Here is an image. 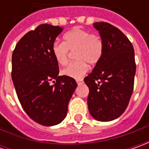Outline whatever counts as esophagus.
Listing matches in <instances>:
<instances>
[{"instance_id": "1", "label": "esophagus", "mask_w": 149, "mask_h": 149, "mask_svg": "<svg viewBox=\"0 0 149 149\" xmlns=\"http://www.w3.org/2000/svg\"><path fill=\"white\" fill-rule=\"evenodd\" d=\"M76 82L78 84H80L83 83V79H76Z\"/></svg>"}]
</instances>
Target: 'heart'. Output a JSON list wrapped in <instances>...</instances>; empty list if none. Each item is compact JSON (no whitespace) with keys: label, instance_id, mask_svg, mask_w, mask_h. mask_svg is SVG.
<instances>
[{"label":"heart","instance_id":"b5f03b06","mask_svg":"<svg viewBox=\"0 0 149 149\" xmlns=\"http://www.w3.org/2000/svg\"><path fill=\"white\" fill-rule=\"evenodd\" d=\"M51 50L55 61L61 66L68 64L70 51H75L74 59L77 60L64 69L62 74L79 79L88 70L87 64L95 65L101 60L104 46L102 40L98 36L75 27L64 35V42H54Z\"/></svg>","mask_w":149,"mask_h":149}]
</instances>
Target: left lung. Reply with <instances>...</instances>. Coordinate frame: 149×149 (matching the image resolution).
<instances>
[{
    "mask_svg": "<svg viewBox=\"0 0 149 149\" xmlns=\"http://www.w3.org/2000/svg\"><path fill=\"white\" fill-rule=\"evenodd\" d=\"M104 51L93 71L84 79L89 87L88 108L92 117L108 122L128 107L134 90L136 64L132 43L120 30L107 22H96Z\"/></svg>",
    "mask_w": 149,
    "mask_h": 149,
    "instance_id": "8db88e82",
    "label": "left lung"
}]
</instances>
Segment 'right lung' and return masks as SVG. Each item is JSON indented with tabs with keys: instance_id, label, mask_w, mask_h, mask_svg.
<instances>
[{
	"instance_id": "add662e5",
	"label": "right lung",
	"mask_w": 149,
	"mask_h": 149,
	"mask_svg": "<svg viewBox=\"0 0 149 149\" xmlns=\"http://www.w3.org/2000/svg\"><path fill=\"white\" fill-rule=\"evenodd\" d=\"M63 27L42 24L16 44L12 54L11 78L20 104L28 116L44 126L65 118L68 104L77 87L71 77L59 76L52 45Z\"/></svg>"
}]
</instances>
